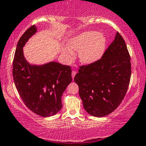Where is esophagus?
Instances as JSON below:
<instances>
[{"instance_id": "34e87169", "label": "esophagus", "mask_w": 146, "mask_h": 146, "mask_svg": "<svg viewBox=\"0 0 146 146\" xmlns=\"http://www.w3.org/2000/svg\"><path fill=\"white\" fill-rule=\"evenodd\" d=\"M76 74V71L73 70L72 72V77L73 79H74V76H75Z\"/></svg>"}]
</instances>
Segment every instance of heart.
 Returning <instances> with one entry per match:
<instances>
[{"instance_id": "b5f03b06", "label": "heart", "mask_w": 146, "mask_h": 146, "mask_svg": "<svg viewBox=\"0 0 146 146\" xmlns=\"http://www.w3.org/2000/svg\"><path fill=\"white\" fill-rule=\"evenodd\" d=\"M106 39L98 32L91 31L82 33L71 39L69 46L72 50L80 51L79 58L82 62L91 64L102 57L104 52ZM70 56L72 52L68 50Z\"/></svg>"}]
</instances>
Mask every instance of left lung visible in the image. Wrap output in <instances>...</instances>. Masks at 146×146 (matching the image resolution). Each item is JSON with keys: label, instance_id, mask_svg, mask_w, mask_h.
I'll return each instance as SVG.
<instances>
[{"label": "left lung", "instance_id": "left-lung-1", "mask_svg": "<svg viewBox=\"0 0 146 146\" xmlns=\"http://www.w3.org/2000/svg\"><path fill=\"white\" fill-rule=\"evenodd\" d=\"M131 72L130 56L124 40L117 32L101 58L80 66L75 76L85 110L95 117L113 112L125 97Z\"/></svg>", "mask_w": 146, "mask_h": 146}]
</instances>
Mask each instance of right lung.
Masks as SVG:
<instances>
[{"label": "right lung", "instance_id": "right-lung-1", "mask_svg": "<svg viewBox=\"0 0 146 146\" xmlns=\"http://www.w3.org/2000/svg\"><path fill=\"white\" fill-rule=\"evenodd\" d=\"M36 32L33 25L18 42L13 63L15 86L23 102L32 111L42 117L55 115L62 107L61 97L72 80L70 66L51 62L31 65L23 54V46Z\"/></svg>", "mask_w": 146, "mask_h": 146}]
</instances>
